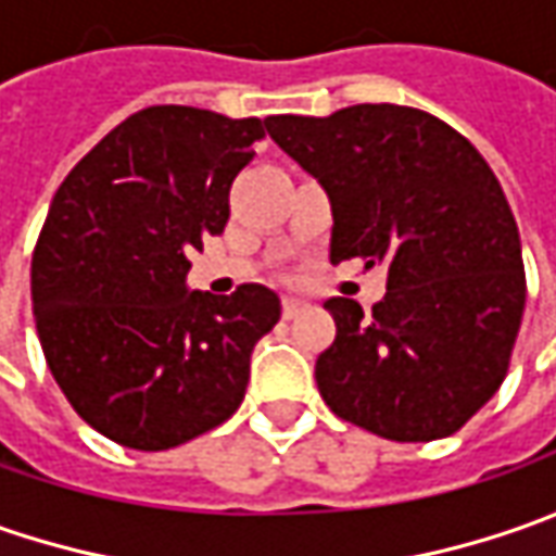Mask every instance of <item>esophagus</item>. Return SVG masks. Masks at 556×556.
Returning a JSON list of instances; mask_svg holds the SVG:
<instances>
[{"label":"esophagus","instance_id":"esophagus-1","mask_svg":"<svg viewBox=\"0 0 556 556\" xmlns=\"http://www.w3.org/2000/svg\"><path fill=\"white\" fill-rule=\"evenodd\" d=\"M312 306L306 300H296V296H285L281 300V315L285 318H296V315H303V312H309Z\"/></svg>","mask_w":556,"mask_h":556}]
</instances>
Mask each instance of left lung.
<instances>
[{
    "label": "left lung",
    "mask_w": 556,
    "mask_h": 556,
    "mask_svg": "<svg viewBox=\"0 0 556 556\" xmlns=\"http://www.w3.org/2000/svg\"><path fill=\"white\" fill-rule=\"evenodd\" d=\"M331 201V263L387 266L365 315L331 296L315 362L333 415L395 442L452 437L498 393L526 306L520 231L482 154L427 111L353 104L266 117Z\"/></svg>",
    "instance_id": "8db88e82"
}]
</instances>
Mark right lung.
<instances>
[{
  "mask_svg": "<svg viewBox=\"0 0 556 556\" xmlns=\"http://www.w3.org/2000/svg\"><path fill=\"white\" fill-rule=\"evenodd\" d=\"M266 119L157 104L76 163L33 250L36 333L74 412L126 448L163 452L238 412L250 353L281 318L263 285L185 288L228 223V191Z\"/></svg>",
  "mask_w": 556,
  "mask_h": 556,
  "instance_id": "add662e5",
  "label": "right lung"
}]
</instances>
